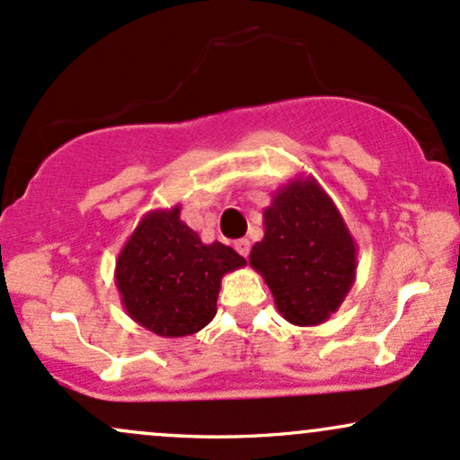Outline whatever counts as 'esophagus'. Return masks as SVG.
<instances>
[{
  "label": "esophagus",
  "instance_id": "esophagus-1",
  "mask_svg": "<svg viewBox=\"0 0 460 460\" xmlns=\"http://www.w3.org/2000/svg\"><path fill=\"white\" fill-rule=\"evenodd\" d=\"M235 251L240 252L242 257H246L248 252H251V242H248V240H244V237H242V240H237V242H235Z\"/></svg>",
  "mask_w": 460,
  "mask_h": 460
}]
</instances>
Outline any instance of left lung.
Segmentation results:
<instances>
[{"label": "left lung", "mask_w": 460, "mask_h": 460, "mask_svg": "<svg viewBox=\"0 0 460 460\" xmlns=\"http://www.w3.org/2000/svg\"><path fill=\"white\" fill-rule=\"evenodd\" d=\"M248 263L274 305L296 326H318L340 309L357 279V244L340 209L314 177H296L263 209V240Z\"/></svg>", "instance_id": "obj_1"}]
</instances>
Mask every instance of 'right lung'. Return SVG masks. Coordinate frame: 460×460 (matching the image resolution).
Masks as SVG:
<instances>
[{"label":"right lung","instance_id":"right-lung-1","mask_svg":"<svg viewBox=\"0 0 460 460\" xmlns=\"http://www.w3.org/2000/svg\"><path fill=\"white\" fill-rule=\"evenodd\" d=\"M246 266L231 246L203 244L181 208L153 209L120 248L114 283L136 324L160 337H186L216 315L220 281Z\"/></svg>","mask_w":460,"mask_h":460}]
</instances>
